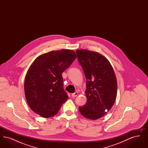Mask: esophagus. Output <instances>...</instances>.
<instances>
[{"instance_id":"obj_1","label":"esophagus","mask_w":148,"mask_h":148,"mask_svg":"<svg viewBox=\"0 0 148 148\" xmlns=\"http://www.w3.org/2000/svg\"><path fill=\"white\" fill-rule=\"evenodd\" d=\"M77 95H78V92H74V93H73L72 94H71V96L73 97H77Z\"/></svg>"}]
</instances>
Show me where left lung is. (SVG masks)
<instances>
[{"mask_svg": "<svg viewBox=\"0 0 148 148\" xmlns=\"http://www.w3.org/2000/svg\"><path fill=\"white\" fill-rule=\"evenodd\" d=\"M76 52L86 79L87 101L79 110L87 119H98L114 104L117 92L116 76L111 64L103 55L88 50L78 49Z\"/></svg>", "mask_w": 148, "mask_h": 148, "instance_id": "obj_1", "label": "left lung"}]
</instances>
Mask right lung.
<instances>
[{
    "mask_svg": "<svg viewBox=\"0 0 148 148\" xmlns=\"http://www.w3.org/2000/svg\"><path fill=\"white\" fill-rule=\"evenodd\" d=\"M72 50L51 51L37 57L25 77L24 92L29 106L43 118L58 113L68 99L62 73L76 59Z\"/></svg>",
    "mask_w": 148,
    "mask_h": 148,
    "instance_id": "right-lung-1",
    "label": "right lung"
}]
</instances>
